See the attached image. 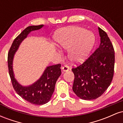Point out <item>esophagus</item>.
Instances as JSON below:
<instances>
[{
  "label": "esophagus",
  "instance_id": "1",
  "mask_svg": "<svg viewBox=\"0 0 123 123\" xmlns=\"http://www.w3.org/2000/svg\"><path fill=\"white\" fill-rule=\"evenodd\" d=\"M70 69V68H69V67L68 66V65H64L62 67V70L63 72H66V71H68Z\"/></svg>",
  "mask_w": 123,
  "mask_h": 123
}]
</instances>
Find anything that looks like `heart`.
<instances>
[{
  "mask_svg": "<svg viewBox=\"0 0 123 123\" xmlns=\"http://www.w3.org/2000/svg\"><path fill=\"white\" fill-rule=\"evenodd\" d=\"M54 40L61 49L69 51L70 59L74 62L86 60L95 43L92 32L78 26L60 29L55 32Z\"/></svg>",
  "mask_w": 123,
  "mask_h": 123,
  "instance_id": "b5f03b06",
  "label": "heart"
}]
</instances>
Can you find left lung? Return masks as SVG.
Here are the masks:
<instances>
[{
  "instance_id": "left-lung-1",
  "label": "left lung",
  "mask_w": 123,
  "mask_h": 123,
  "mask_svg": "<svg viewBox=\"0 0 123 123\" xmlns=\"http://www.w3.org/2000/svg\"><path fill=\"white\" fill-rule=\"evenodd\" d=\"M101 43L82 64L72 70L74 73L73 91L80 98L92 100L104 94L112 81L115 68V50L104 31L98 28Z\"/></svg>"
}]
</instances>
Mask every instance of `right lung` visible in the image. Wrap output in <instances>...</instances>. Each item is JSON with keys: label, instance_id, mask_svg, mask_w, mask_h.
I'll list each match as a JSON object with an SVG mask.
<instances>
[{"label": "right lung", "instance_id": "obj_1", "mask_svg": "<svg viewBox=\"0 0 123 123\" xmlns=\"http://www.w3.org/2000/svg\"><path fill=\"white\" fill-rule=\"evenodd\" d=\"M43 25L29 26L22 31L14 39L8 53V73L13 88L21 98L31 104L36 105H44L50 100L54 91L56 81L61 74V64L49 66L46 68L40 78L29 86L21 85L14 77L12 70V61L15 52L19 45L28 35L33 31L39 30Z\"/></svg>", "mask_w": 123, "mask_h": 123}]
</instances>
